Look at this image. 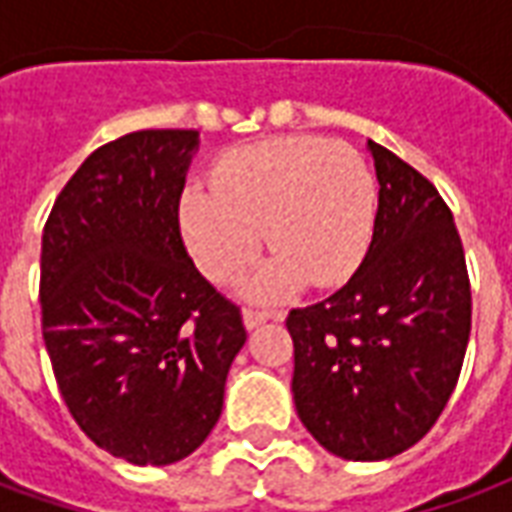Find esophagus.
<instances>
[{
	"label": "esophagus",
	"instance_id": "esophagus-1",
	"mask_svg": "<svg viewBox=\"0 0 512 512\" xmlns=\"http://www.w3.org/2000/svg\"><path fill=\"white\" fill-rule=\"evenodd\" d=\"M266 321H282V312H277V310H257V307H249V310H244L246 329H257L260 323H266Z\"/></svg>",
	"mask_w": 512,
	"mask_h": 512
}]
</instances>
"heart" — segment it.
I'll use <instances>...</instances> for the list:
<instances>
[{
    "label": "heart",
    "instance_id": "heart-1",
    "mask_svg": "<svg viewBox=\"0 0 512 512\" xmlns=\"http://www.w3.org/2000/svg\"><path fill=\"white\" fill-rule=\"evenodd\" d=\"M213 189L180 200V230L194 263L227 285L255 263L263 230L271 249L255 296H274L304 279L326 288L365 255L376 219V178L345 142L282 136L230 150L213 169Z\"/></svg>",
    "mask_w": 512,
    "mask_h": 512
}]
</instances>
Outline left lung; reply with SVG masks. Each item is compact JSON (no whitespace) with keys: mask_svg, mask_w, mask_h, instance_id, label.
Here are the masks:
<instances>
[{"mask_svg":"<svg viewBox=\"0 0 512 512\" xmlns=\"http://www.w3.org/2000/svg\"><path fill=\"white\" fill-rule=\"evenodd\" d=\"M378 178L373 241L329 299L290 310L293 400L304 428L345 461L414 447L447 406L472 332L458 227L436 186L367 139Z\"/></svg>","mask_w":512,"mask_h":512,"instance_id":"8db88e82","label":"left lung"}]
</instances>
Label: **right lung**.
Returning a JSON list of instances; mask_svg holds the SVG:
<instances>
[{"label": "right lung", "instance_id": "1", "mask_svg": "<svg viewBox=\"0 0 512 512\" xmlns=\"http://www.w3.org/2000/svg\"><path fill=\"white\" fill-rule=\"evenodd\" d=\"M191 128H147L84 158L40 249V321L76 425L136 466L208 439L244 348L241 307L202 277L180 235Z\"/></svg>", "mask_w": 512, "mask_h": 512}]
</instances>
